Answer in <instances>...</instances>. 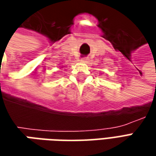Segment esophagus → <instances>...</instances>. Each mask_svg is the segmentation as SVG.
Segmentation results:
<instances>
[{
  "instance_id": "34e87169",
  "label": "esophagus",
  "mask_w": 156,
  "mask_h": 156,
  "mask_svg": "<svg viewBox=\"0 0 156 156\" xmlns=\"http://www.w3.org/2000/svg\"><path fill=\"white\" fill-rule=\"evenodd\" d=\"M87 61H88V58H87V57H84L81 59V62H87Z\"/></svg>"
}]
</instances>
